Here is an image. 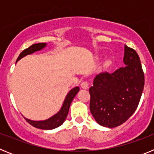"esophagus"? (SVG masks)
Wrapping results in <instances>:
<instances>
[{"mask_svg":"<svg viewBox=\"0 0 154 154\" xmlns=\"http://www.w3.org/2000/svg\"><path fill=\"white\" fill-rule=\"evenodd\" d=\"M81 87L82 89H89V82L87 81H82L81 82Z\"/></svg>","mask_w":154,"mask_h":154,"instance_id":"1","label":"esophagus"}]
</instances>
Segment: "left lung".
Returning <instances> with one entry per match:
<instances>
[{
    "label": "left lung",
    "instance_id": "8db88e82",
    "mask_svg": "<svg viewBox=\"0 0 154 154\" xmlns=\"http://www.w3.org/2000/svg\"><path fill=\"white\" fill-rule=\"evenodd\" d=\"M124 67L112 73H99L89 88L90 111L103 126L113 128L125 123L138 106L144 87V73L138 54L124 46Z\"/></svg>",
    "mask_w": 154,
    "mask_h": 154
}]
</instances>
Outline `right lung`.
Wrapping results in <instances>:
<instances>
[{"instance_id":"add662e5","label":"right lung","mask_w":154,"mask_h":154,"mask_svg":"<svg viewBox=\"0 0 154 154\" xmlns=\"http://www.w3.org/2000/svg\"><path fill=\"white\" fill-rule=\"evenodd\" d=\"M45 43H38V44L32 45L30 46L29 48H28L26 49H24V51L19 55L18 58H17V62L20 60L21 58L25 56V55H30L31 53H34L37 51H39V50L42 49V48L45 47ZM79 91V87H75L74 89H72V90L68 93L60 111H59L58 113L55 114V116H53L52 117L49 118V119H48L44 121H33L30 120V119H26V118H24V119H26L27 122H28L29 124H31V126H35V127L36 128H38V129H42V130H52V129L58 127V126H61V125L63 123L65 119L67 117L71 103L72 102L73 99H74V97L75 96L76 94L78 93Z\"/></svg>"}]
</instances>
